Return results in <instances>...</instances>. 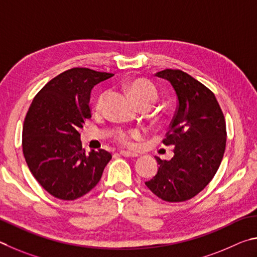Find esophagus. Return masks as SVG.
Listing matches in <instances>:
<instances>
[{
  "mask_svg": "<svg viewBox=\"0 0 257 257\" xmlns=\"http://www.w3.org/2000/svg\"><path fill=\"white\" fill-rule=\"evenodd\" d=\"M119 154L123 157H126V158H134V157H138L137 154H133V152H128V151H120Z\"/></svg>",
  "mask_w": 257,
  "mask_h": 257,
  "instance_id": "esophagus-1",
  "label": "esophagus"
}]
</instances>
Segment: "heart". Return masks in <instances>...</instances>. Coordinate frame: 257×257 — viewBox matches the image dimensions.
<instances>
[{
	"instance_id": "obj_1",
	"label": "heart",
	"mask_w": 257,
	"mask_h": 257,
	"mask_svg": "<svg viewBox=\"0 0 257 257\" xmlns=\"http://www.w3.org/2000/svg\"><path fill=\"white\" fill-rule=\"evenodd\" d=\"M127 91L130 96L134 100L137 105L147 106L151 108L158 100V90L154 84L145 79H136L127 84ZM106 98V92H101L98 94L93 103L94 111H100L103 106V101ZM142 137L141 131L139 130H130V131H119L115 136L116 141L119 145L126 148H131L133 146V140L140 139Z\"/></svg>"
}]
</instances>
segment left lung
<instances>
[{
    "mask_svg": "<svg viewBox=\"0 0 257 257\" xmlns=\"http://www.w3.org/2000/svg\"><path fill=\"white\" fill-rule=\"evenodd\" d=\"M168 80L176 92L177 109L163 143L174 146L169 161L156 157L159 169L146 182L166 202H184L203 191L221 164L227 141L226 119L214 93L182 70L156 74Z\"/></svg>",
    "mask_w": 257,
    "mask_h": 257,
    "instance_id": "1",
    "label": "left lung"
}]
</instances>
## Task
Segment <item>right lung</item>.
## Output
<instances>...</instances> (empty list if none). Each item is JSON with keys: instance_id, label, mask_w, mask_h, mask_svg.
<instances>
[{"instance_id": "obj_1", "label": "right lung", "mask_w": 257, "mask_h": 257, "mask_svg": "<svg viewBox=\"0 0 257 257\" xmlns=\"http://www.w3.org/2000/svg\"><path fill=\"white\" fill-rule=\"evenodd\" d=\"M114 75L73 67L47 82L36 94L22 128V151L33 176L52 196L73 201L100 181L111 154H85L79 130L91 118L90 93Z\"/></svg>"}]
</instances>
